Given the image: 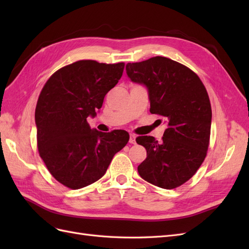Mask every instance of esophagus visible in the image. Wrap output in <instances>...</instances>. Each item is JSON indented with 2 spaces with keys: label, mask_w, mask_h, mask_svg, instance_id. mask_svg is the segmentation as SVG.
<instances>
[{
  "label": "esophagus",
  "mask_w": 249,
  "mask_h": 249,
  "mask_svg": "<svg viewBox=\"0 0 249 249\" xmlns=\"http://www.w3.org/2000/svg\"><path fill=\"white\" fill-rule=\"evenodd\" d=\"M130 143H132V144H135V143H136V136H135L134 134L130 135Z\"/></svg>",
  "instance_id": "obj_1"
}]
</instances>
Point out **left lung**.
<instances>
[{"mask_svg":"<svg viewBox=\"0 0 249 249\" xmlns=\"http://www.w3.org/2000/svg\"><path fill=\"white\" fill-rule=\"evenodd\" d=\"M125 71L132 82L146 87L150 113L167 123L162 142L136 138L146 149L139 176L163 189L183 185L200 167L209 147L212 109L206 87L190 69L166 57L127 63Z\"/></svg>","mask_w":249,"mask_h":249,"instance_id":"1","label":"left lung"}]
</instances>
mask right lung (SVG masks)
I'll list each match as a JSON object with an SVG mask.
<instances>
[{
  "label": "right lung",
  "mask_w": 249,
  "mask_h": 249,
  "mask_svg": "<svg viewBox=\"0 0 249 249\" xmlns=\"http://www.w3.org/2000/svg\"><path fill=\"white\" fill-rule=\"evenodd\" d=\"M124 69V62L80 60L57 71L39 94L35 110L39 155L51 175L71 189L100 179L130 139L124 130L103 133L87 123L102 108Z\"/></svg>",
  "instance_id": "add662e5"
}]
</instances>
